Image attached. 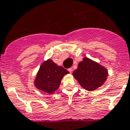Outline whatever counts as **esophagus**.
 <instances>
[{
  "instance_id": "esophagus-1",
  "label": "esophagus",
  "mask_w": 130,
  "mask_h": 130,
  "mask_svg": "<svg viewBox=\"0 0 130 130\" xmlns=\"http://www.w3.org/2000/svg\"><path fill=\"white\" fill-rule=\"evenodd\" d=\"M68 71H69V73H71L72 72H73V69L71 67V68L68 69Z\"/></svg>"
}]
</instances>
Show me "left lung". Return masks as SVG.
<instances>
[{
  "label": "left lung",
  "instance_id": "obj_1",
  "mask_svg": "<svg viewBox=\"0 0 130 130\" xmlns=\"http://www.w3.org/2000/svg\"><path fill=\"white\" fill-rule=\"evenodd\" d=\"M73 75L82 87L91 91L103 85L107 78L108 71L96 62L85 57L78 63Z\"/></svg>",
  "mask_w": 130,
  "mask_h": 130
}]
</instances>
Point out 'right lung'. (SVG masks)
Here are the masks:
<instances>
[{"label":"right lung","mask_w":130,"mask_h":130,"mask_svg":"<svg viewBox=\"0 0 130 130\" xmlns=\"http://www.w3.org/2000/svg\"><path fill=\"white\" fill-rule=\"evenodd\" d=\"M68 73V71L58 66L52 60H47L40 66L35 85L38 89L52 94L59 88L63 76Z\"/></svg>","instance_id":"1"}]
</instances>
